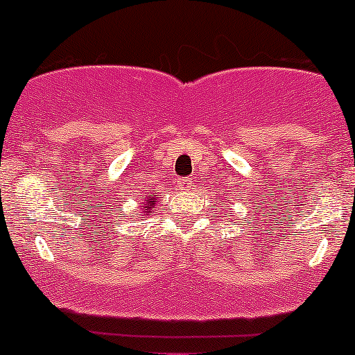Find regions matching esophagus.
Wrapping results in <instances>:
<instances>
[{
    "instance_id": "1",
    "label": "esophagus",
    "mask_w": 355,
    "mask_h": 355,
    "mask_svg": "<svg viewBox=\"0 0 355 355\" xmlns=\"http://www.w3.org/2000/svg\"><path fill=\"white\" fill-rule=\"evenodd\" d=\"M178 184H180V188H191L193 187V181H191L190 178H184V180L178 181Z\"/></svg>"
}]
</instances>
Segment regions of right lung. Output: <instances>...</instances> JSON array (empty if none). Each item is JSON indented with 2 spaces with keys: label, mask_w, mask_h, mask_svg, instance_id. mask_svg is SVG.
<instances>
[{
  "label": "right lung",
  "mask_w": 355,
  "mask_h": 355,
  "mask_svg": "<svg viewBox=\"0 0 355 355\" xmlns=\"http://www.w3.org/2000/svg\"><path fill=\"white\" fill-rule=\"evenodd\" d=\"M148 202H149V204H155V202H156V200H155V199H153V197H149V199H148ZM146 213H148V211H146Z\"/></svg>",
  "instance_id": "obj_1"
}]
</instances>
